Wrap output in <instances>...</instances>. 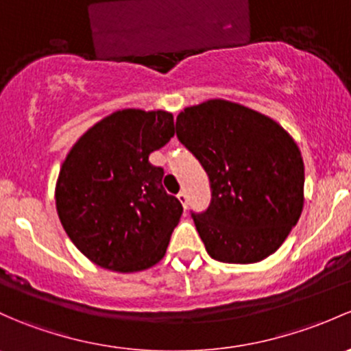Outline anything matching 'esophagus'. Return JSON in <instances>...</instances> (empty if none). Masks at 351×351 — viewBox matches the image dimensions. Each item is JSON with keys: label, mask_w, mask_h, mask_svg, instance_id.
<instances>
[{"label": "esophagus", "mask_w": 351, "mask_h": 351, "mask_svg": "<svg viewBox=\"0 0 351 351\" xmlns=\"http://www.w3.org/2000/svg\"><path fill=\"white\" fill-rule=\"evenodd\" d=\"M176 197H178V200L182 202V205L185 206V208H186V200H188V198H186V193H185V191L182 190V191H180L178 195H176Z\"/></svg>", "instance_id": "34e87169"}]
</instances>
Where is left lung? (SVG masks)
Returning a JSON list of instances; mask_svg holds the SVG:
<instances>
[{"label": "left lung", "instance_id": "left-lung-1", "mask_svg": "<svg viewBox=\"0 0 351 351\" xmlns=\"http://www.w3.org/2000/svg\"><path fill=\"white\" fill-rule=\"evenodd\" d=\"M176 136L210 178L212 204L193 222L212 259L254 264L274 254L300 220L304 163L274 119L223 99L176 117Z\"/></svg>", "mask_w": 351, "mask_h": 351}]
</instances>
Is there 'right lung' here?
I'll use <instances>...</instances> for the list:
<instances>
[{
	"mask_svg": "<svg viewBox=\"0 0 351 351\" xmlns=\"http://www.w3.org/2000/svg\"><path fill=\"white\" fill-rule=\"evenodd\" d=\"M175 134L166 110L123 109L87 129L62 163L55 204L73 245L99 267L138 272L165 257L182 217L149 154Z\"/></svg>",
	"mask_w": 351,
	"mask_h": 351,
	"instance_id": "obj_1",
	"label": "right lung"
}]
</instances>
